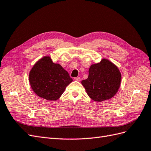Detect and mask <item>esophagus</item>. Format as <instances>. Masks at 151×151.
<instances>
[{"label":"esophagus","mask_w":151,"mask_h":151,"mask_svg":"<svg viewBox=\"0 0 151 151\" xmlns=\"http://www.w3.org/2000/svg\"><path fill=\"white\" fill-rule=\"evenodd\" d=\"M74 80H75V81H81V77H75V78H74Z\"/></svg>","instance_id":"esophagus-1"}]
</instances>
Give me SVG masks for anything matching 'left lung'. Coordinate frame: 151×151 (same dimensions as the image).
I'll return each instance as SVG.
<instances>
[{"mask_svg":"<svg viewBox=\"0 0 151 151\" xmlns=\"http://www.w3.org/2000/svg\"><path fill=\"white\" fill-rule=\"evenodd\" d=\"M122 76L116 65L107 59H103L89 69L88 78L82 81L89 96L95 101L110 99L120 88Z\"/></svg>","mask_w":151,"mask_h":151,"instance_id":"8db88e82","label":"left lung"}]
</instances>
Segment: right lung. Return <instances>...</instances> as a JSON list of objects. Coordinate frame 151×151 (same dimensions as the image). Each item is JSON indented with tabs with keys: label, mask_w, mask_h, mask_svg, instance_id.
Returning a JSON list of instances; mask_svg holds the SVG:
<instances>
[{
	"label": "right lung",
	"mask_w": 151,
	"mask_h": 151,
	"mask_svg": "<svg viewBox=\"0 0 151 151\" xmlns=\"http://www.w3.org/2000/svg\"><path fill=\"white\" fill-rule=\"evenodd\" d=\"M29 81L33 91L40 97L55 101L72 79L60 65L54 63L50 57H45L32 68Z\"/></svg>",
	"instance_id": "1"
}]
</instances>
